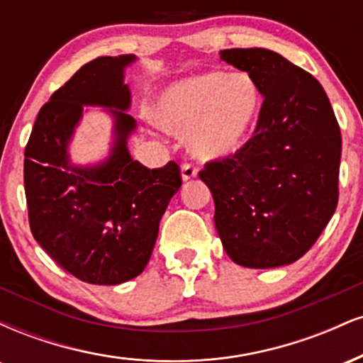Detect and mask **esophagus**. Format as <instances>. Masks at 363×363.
Masks as SVG:
<instances>
[{"mask_svg":"<svg viewBox=\"0 0 363 363\" xmlns=\"http://www.w3.org/2000/svg\"><path fill=\"white\" fill-rule=\"evenodd\" d=\"M181 172H182V179H184V181H189V179L198 176V167H196L194 164H191V162H186V164H182Z\"/></svg>","mask_w":363,"mask_h":363,"instance_id":"34e87169","label":"esophagus"}]
</instances>
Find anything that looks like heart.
Segmentation results:
<instances>
[{"label": "heart", "mask_w": 363, "mask_h": 363, "mask_svg": "<svg viewBox=\"0 0 363 363\" xmlns=\"http://www.w3.org/2000/svg\"><path fill=\"white\" fill-rule=\"evenodd\" d=\"M259 106V90L251 77L208 72L165 90L153 118L170 133L191 129V150L201 158H215L242 143Z\"/></svg>", "instance_id": "b5f03b06"}]
</instances>
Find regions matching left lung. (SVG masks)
<instances>
[{"mask_svg":"<svg viewBox=\"0 0 363 363\" xmlns=\"http://www.w3.org/2000/svg\"><path fill=\"white\" fill-rule=\"evenodd\" d=\"M264 97L256 129L235 153L199 170L230 259L277 268L301 259L338 205L340 124L320 83L268 49H223Z\"/></svg>","mask_w":363,"mask_h":363,"instance_id":"left-lung-1","label":"left lung"}]
</instances>
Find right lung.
I'll return each instance as SVG.
<instances>
[{"mask_svg":"<svg viewBox=\"0 0 363 363\" xmlns=\"http://www.w3.org/2000/svg\"><path fill=\"white\" fill-rule=\"evenodd\" d=\"M135 56H102L83 65L45 102L25 147L23 182L34 239L65 272L91 285L138 277L152 256L158 223L182 184L174 160L148 169L129 157L124 68ZM83 103L119 108L116 145L106 164L77 169L65 147Z\"/></svg>","mask_w":363,"mask_h":363,"instance_id":"add662e5","label":"right lung"}]
</instances>
